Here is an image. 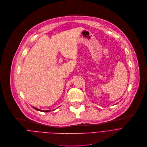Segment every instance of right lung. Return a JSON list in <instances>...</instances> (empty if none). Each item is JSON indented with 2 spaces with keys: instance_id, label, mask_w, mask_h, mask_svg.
I'll return each instance as SVG.
<instances>
[{
  "instance_id": "add662e5",
  "label": "right lung",
  "mask_w": 147,
  "mask_h": 147,
  "mask_svg": "<svg viewBox=\"0 0 147 147\" xmlns=\"http://www.w3.org/2000/svg\"><path fill=\"white\" fill-rule=\"evenodd\" d=\"M34 109H35L36 110H37V111H41V112H50V111H51V110H41V109H38V108H35V107H32ZM55 109H53V111H54Z\"/></svg>"
}]
</instances>
